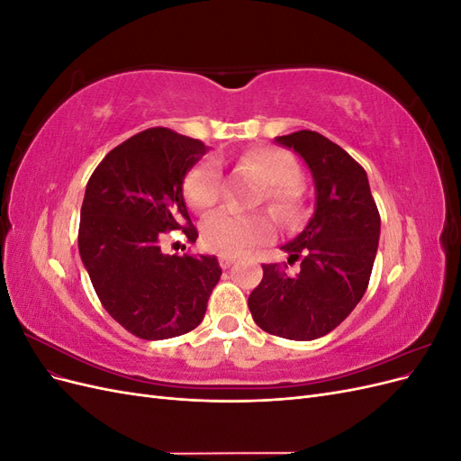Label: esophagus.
<instances>
[{
  "mask_svg": "<svg viewBox=\"0 0 461 461\" xmlns=\"http://www.w3.org/2000/svg\"><path fill=\"white\" fill-rule=\"evenodd\" d=\"M234 259H236V256H232V254H219V263H221L222 269H229L230 265L234 263Z\"/></svg>",
  "mask_w": 461,
  "mask_h": 461,
  "instance_id": "34e87169",
  "label": "esophagus"
}]
</instances>
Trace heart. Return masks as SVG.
I'll list each match as a JSON object with an SVG mask.
<instances>
[{"label":"heart","instance_id":"heart-1","mask_svg":"<svg viewBox=\"0 0 461 461\" xmlns=\"http://www.w3.org/2000/svg\"><path fill=\"white\" fill-rule=\"evenodd\" d=\"M240 165L256 167L267 180V198L285 215H294L302 207L298 186L300 169L290 153L276 148H258L242 156ZM225 192L222 173L215 159H207L194 169L186 180V196L196 212H207L219 203ZM275 230V221L267 213H240L221 209L202 225V240L209 249L221 254H242L267 240Z\"/></svg>","mask_w":461,"mask_h":461}]
</instances>
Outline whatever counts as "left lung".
<instances>
[{"label": "left lung", "instance_id": "obj_1", "mask_svg": "<svg viewBox=\"0 0 461 461\" xmlns=\"http://www.w3.org/2000/svg\"><path fill=\"white\" fill-rule=\"evenodd\" d=\"M308 165L315 209L303 230L283 246L288 275L276 263L263 265L261 283L248 298L265 332L288 340H315L337 329L364 298L381 234V215L364 167L323 134L298 131L276 136ZM286 267V265H285Z\"/></svg>", "mask_w": 461, "mask_h": 461}]
</instances>
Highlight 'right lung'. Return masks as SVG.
<instances>
[{"label":"right lung","instance_id":"add662e5","mask_svg":"<svg viewBox=\"0 0 461 461\" xmlns=\"http://www.w3.org/2000/svg\"><path fill=\"white\" fill-rule=\"evenodd\" d=\"M205 151L171 129H148L111 149L86 185L78 252L105 312L138 339L196 329L221 278L215 256L161 252L163 232L198 239L183 183Z\"/></svg>","mask_w":461,"mask_h":461}]
</instances>
